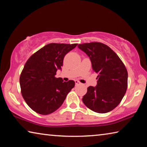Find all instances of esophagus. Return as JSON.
I'll return each mask as SVG.
<instances>
[{"label":"esophagus","mask_w":147,"mask_h":147,"mask_svg":"<svg viewBox=\"0 0 147 147\" xmlns=\"http://www.w3.org/2000/svg\"><path fill=\"white\" fill-rule=\"evenodd\" d=\"M74 82H75V84H76V85H78V84H81L78 80H75Z\"/></svg>","instance_id":"obj_1"}]
</instances>
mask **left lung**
<instances>
[{"instance_id":"left-lung-1","label":"left lung","mask_w":147,"mask_h":147,"mask_svg":"<svg viewBox=\"0 0 147 147\" xmlns=\"http://www.w3.org/2000/svg\"><path fill=\"white\" fill-rule=\"evenodd\" d=\"M78 48L89 57L93 70L98 74L97 85L89 86L82 101L94 112L105 113L116 108L128 87V72L121 59L105 44L92 42Z\"/></svg>"}]
</instances>
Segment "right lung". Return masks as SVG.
I'll return each instance as SVG.
<instances>
[{"label": "right lung", "mask_w": 147, "mask_h": 147, "mask_svg": "<svg viewBox=\"0 0 147 147\" xmlns=\"http://www.w3.org/2000/svg\"><path fill=\"white\" fill-rule=\"evenodd\" d=\"M78 44L50 43L30 57L20 76L24 100L32 110L49 115L57 110L73 89V80L63 82L56 78L63 66V58Z\"/></svg>", "instance_id": "1"}]
</instances>
